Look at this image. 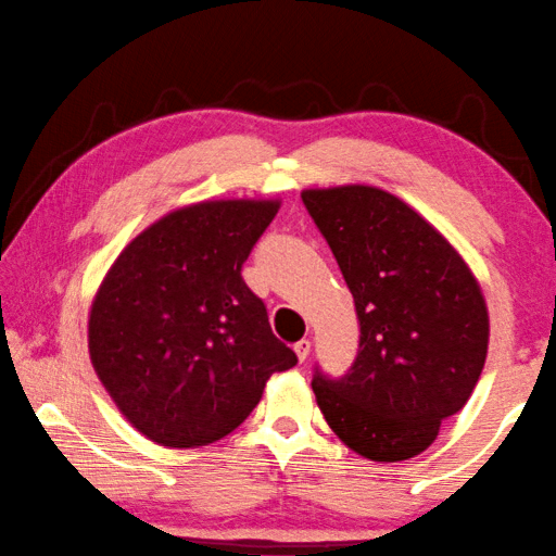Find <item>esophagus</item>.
<instances>
[{
  "mask_svg": "<svg viewBox=\"0 0 556 556\" xmlns=\"http://www.w3.org/2000/svg\"><path fill=\"white\" fill-rule=\"evenodd\" d=\"M295 354H298L300 362H305L307 354H311V340H300V342H295Z\"/></svg>",
  "mask_w": 556,
  "mask_h": 556,
  "instance_id": "obj_1",
  "label": "esophagus"
}]
</instances>
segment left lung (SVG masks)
<instances>
[{"instance_id":"obj_1","label":"left lung","mask_w":556,"mask_h":556,"mask_svg":"<svg viewBox=\"0 0 556 556\" xmlns=\"http://www.w3.org/2000/svg\"><path fill=\"white\" fill-rule=\"evenodd\" d=\"M303 204L359 320L357 357L342 377L315 364L317 406L359 456L414 458L478 384L488 354L483 293L453 245L394 194L307 189Z\"/></svg>"}]
</instances>
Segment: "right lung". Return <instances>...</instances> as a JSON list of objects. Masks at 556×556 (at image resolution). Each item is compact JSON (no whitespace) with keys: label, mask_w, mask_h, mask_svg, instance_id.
I'll list each match as a JSON object with an SVG mask.
<instances>
[{"label":"right lung","mask_w":556,"mask_h":556,"mask_svg":"<svg viewBox=\"0 0 556 556\" xmlns=\"http://www.w3.org/2000/svg\"><path fill=\"white\" fill-rule=\"evenodd\" d=\"M278 202L172 212L117 256L88 323L90 359L150 441L192 448L231 433L298 357L270 330L241 268Z\"/></svg>","instance_id":"1"}]
</instances>
